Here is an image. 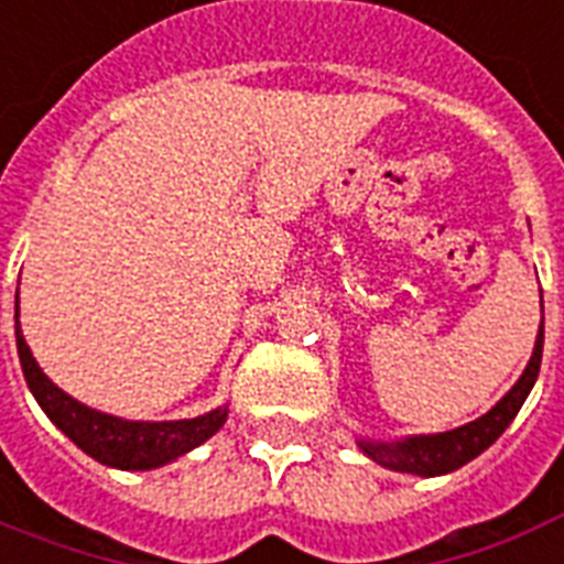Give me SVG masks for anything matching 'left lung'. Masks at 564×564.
<instances>
[{
  "label": "left lung",
  "instance_id": "8db88e82",
  "mask_svg": "<svg viewBox=\"0 0 564 564\" xmlns=\"http://www.w3.org/2000/svg\"><path fill=\"white\" fill-rule=\"evenodd\" d=\"M542 346H544V317L539 337H535L533 358L527 364L524 376L518 378L516 387L503 395L501 402L495 404L486 416L475 419L463 427L445 431V434L434 436H410L404 443H367L360 440V448L367 457L381 463L384 468L393 471H410V475L434 477L448 475L454 468L466 466L468 460H475L477 454H484L498 436L507 431L516 413L521 410L524 399L533 390L535 378H539V367H542Z\"/></svg>",
  "mask_w": 564,
  "mask_h": 564
}]
</instances>
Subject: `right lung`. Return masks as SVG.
I'll return each mask as SVG.
<instances>
[{
    "label": "right lung",
    "mask_w": 564,
    "mask_h": 564,
    "mask_svg": "<svg viewBox=\"0 0 564 564\" xmlns=\"http://www.w3.org/2000/svg\"><path fill=\"white\" fill-rule=\"evenodd\" d=\"M17 349H20L25 381H29L40 408L46 410V416L78 445L80 452H87L104 466L128 468V471L165 466V463L177 460L180 454L206 443L227 422V408L212 410L197 419H180V422H128V419L107 416V413L75 402L61 387H54L43 376L37 360L31 358L29 344L20 332V291H17Z\"/></svg>",
    "instance_id": "1"
}]
</instances>
